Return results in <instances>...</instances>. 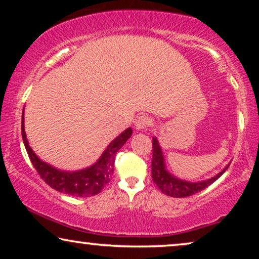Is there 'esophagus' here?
<instances>
[{"label": "esophagus", "instance_id": "obj_1", "mask_svg": "<svg viewBox=\"0 0 259 259\" xmlns=\"http://www.w3.org/2000/svg\"><path fill=\"white\" fill-rule=\"evenodd\" d=\"M152 122H153V121H152V119L150 118V116L141 115L136 120V128L139 130V131L146 130L147 127H150L152 125Z\"/></svg>", "mask_w": 259, "mask_h": 259}]
</instances>
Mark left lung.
Listing matches in <instances>:
<instances>
[{"label": "left lung", "instance_id": "1", "mask_svg": "<svg viewBox=\"0 0 259 259\" xmlns=\"http://www.w3.org/2000/svg\"><path fill=\"white\" fill-rule=\"evenodd\" d=\"M152 146H153V157H152V180L158 186V189L165 193L166 196L175 197V198H184L190 197L194 193L200 192L211 184H213L226 169H228L229 165L219 172L217 176L212 177L210 179L203 180V182L191 183L186 182V180H182L179 178H176L171 173L167 171L165 165L164 154H162L161 147L159 145L157 138H152Z\"/></svg>", "mask_w": 259, "mask_h": 259}]
</instances>
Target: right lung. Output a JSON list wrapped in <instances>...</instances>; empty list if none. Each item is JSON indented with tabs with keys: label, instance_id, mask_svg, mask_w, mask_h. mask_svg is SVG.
I'll list each match as a JSON object with an SVG mask.
<instances>
[{
	"label": "right lung",
	"instance_id": "right-lung-1",
	"mask_svg": "<svg viewBox=\"0 0 259 259\" xmlns=\"http://www.w3.org/2000/svg\"><path fill=\"white\" fill-rule=\"evenodd\" d=\"M23 119L22 113L21 132H22L23 144L35 169H36L41 178L44 179V182L47 183V185L59 191V192L74 197H92L101 192L102 189L107 185V183H109V180L112 178L113 171H114L116 152L130 139L133 132L131 127L123 131L120 136L116 137L108 145L104 153L101 154V157L99 158V160L90 167L75 172H67L53 167L52 165L42 161L34 153L27 140L26 132H24Z\"/></svg>",
	"mask_w": 259,
	"mask_h": 259
}]
</instances>
